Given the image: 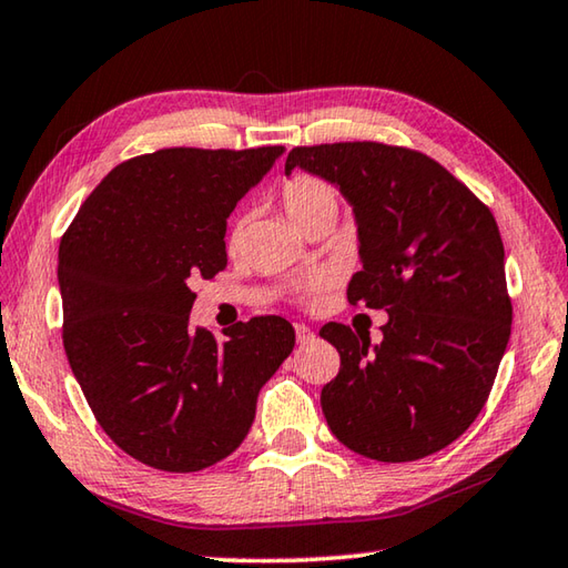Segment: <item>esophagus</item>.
Here are the masks:
<instances>
[{"label": "esophagus", "mask_w": 568, "mask_h": 568, "mask_svg": "<svg viewBox=\"0 0 568 568\" xmlns=\"http://www.w3.org/2000/svg\"><path fill=\"white\" fill-rule=\"evenodd\" d=\"M295 338H297V343L305 345V343H311V341L315 338V333H313L311 328H307V325L295 323Z\"/></svg>", "instance_id": "34e87169"}]
</instances>
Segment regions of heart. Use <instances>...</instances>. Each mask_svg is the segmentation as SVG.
Instances as JSON below:
<instances>
[{"instance_id": "obj_1", "label": "heart", "mask_w": 568, "mask_h": 568, "mask_svg": "<svg viewBox=\"0 0 568 568\" xmlns=\"http://www.w3.org/2000/svg\"><path fill=\"white\" fill-rule=\"evenodd\" d=\"M281 205L285 215L303 230L323 215H338V192L321 178L295 175L283 185Z\"/></svg>"}]
</instances>
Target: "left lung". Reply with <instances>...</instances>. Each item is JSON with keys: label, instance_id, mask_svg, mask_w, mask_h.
<instances>
[{"label": "left lung", "instance_id": "8db88e82", "mask_svg": "<svg viewBox=\"0 0 568 568\" xmlns=\"http://www.w3.org/2000/svg\"><path fill=\"white\" fill-rule=\"evenodd\" d=\"M353 207L361 271L348 301L383 307V341L328 323L341 371L321 393L333 436L403 464L436 454L476 420L511 335L504 243L480 200L420 152L381 142L295 148Z\"/></svg>", "mask_w": 568, "mask_h": 568}]
</instances>
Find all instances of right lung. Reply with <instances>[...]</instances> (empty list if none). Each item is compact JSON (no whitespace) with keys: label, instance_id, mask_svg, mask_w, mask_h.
<instances>
[{"label":"right lung","instance_id":"right-lung-1","mask_svg":"<svg viewBox=\"0 0 568 568\" xmlns=\"http://www.w3.org/2000/svg\"><path fill=\"white\" fill-rule=\"evenodd\" d=\"M285 148H172L114 168L60 243L64 351L104 434L152 468L190 474L243 444L257 393L293 353L277 315L217 343L190 328L192 283L227 265L225 225Z\"/></svg>","mask_w":568,"mask_h":568}]
</instances>
